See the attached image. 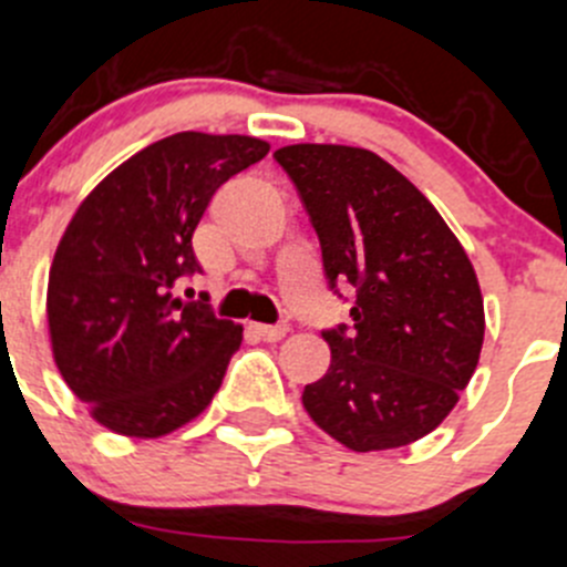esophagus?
<instances>
[{"label": "esophagus", "mask_w": 567, "mask_h": 567, "mask_svg": "<svg viewBox=\"0 0 567 567\" xmlns=\"http://www.w3.org/2000/svg\"><path fill=\"white\" fill-rule=\"evenodd\" d=\"M251 330L257 332L262 341H282L288 336V324H251Z\"/></svg>", "instance_id": "34e87169"}]
</instances>
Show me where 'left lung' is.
<instances>
[{
    "mask_svg": "<svg viewBox=\"0 0 567 567\" xmlns=\"http://www.w3.org/2000/svg\"><path fill=\"white\" fill-rule=\"evenodd\" d=\"M274 158L308 209L330 288H355L352 330L321 332L332 361L305 385V411L355 453L427 436L467 389L484 343V299L467 251L378 153L288 145Z\"/></svg>",
    "mask_w": 567,
    "mask_h": 567,
    "instance_id": "left-lung-1",
    "label": "left lung"
}]
</instances>
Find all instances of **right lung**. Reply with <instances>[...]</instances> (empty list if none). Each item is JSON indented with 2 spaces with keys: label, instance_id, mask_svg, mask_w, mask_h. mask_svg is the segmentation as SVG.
I'll use <instances>...</instances> for the list:
<instances>
[{
  "label": "right lung",
  "instance_id": "1",
  "mask_svg": "<svg viewBox=\"0 0 567 567\" xmlns=\"http://www.w3.org/2000/svg\"><path fill=\"white\" fill-rule=\"evenodd\" d=\"M268 151L254 136L182 131L120 164L69 220L47 285L52 355L109 431L173 433L224 383L243 327L173 288L200 271L193 231L212 195Z\"/></svg>",
  "mask_w": 567,
  "mask_h": 567
}]
</instances>
